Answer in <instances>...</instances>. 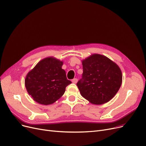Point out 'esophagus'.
<instances>
[{"label":"esophagus","mask_w":146,"mask_h":146,"mask_svg":"<svg viewBox=\"0 0 146 146\" xmlns=\"http://www.w3.org/2000/svg\"><path fill=\"white\" fill-rule=\"evenodd\" d=\"M73 84H76L77 82H78V79H76V78H74V79H73V80H72V81Z\"/></svg>","instance_id":"34e87169"}]
</instances>
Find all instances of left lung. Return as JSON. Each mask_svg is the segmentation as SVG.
<instances>
[{"instance_id": "8db88e82", "label": "left lung", "mask_w": 146, "mask_h": 146, "mask_svg": "<svg viewBox=\"0 0 146 146\" xmlns=\"http://www.w3.org/2000/svg\"><path fill=\"white\" fill-rule=\"evenodd\" d=\"M82 79L77 86L81 96L93 104L109 102L122 82L121 70L107 56L94 54L82 61Z\"/></svg>"}]
</instances>
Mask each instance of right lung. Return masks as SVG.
Here are the masks:
<instances>
[{
    "instance_id": "1",
    "label": "right lung",
    "mask_w": 146,
    "mask_h": 146,
    "mask_svg": "<svg viewBox=\"0 0 146 146\" xmlns=\"http://www.w3.org/2000/svg\"><path fill=\"white\" fill-rule=\"evenodd\" d=\"M63 62L53 56L40 60L27 73L25 86L31 98L37 103L52 104L64 94L72 83L62 68Z\"/></svg>"
}]
</instances>
